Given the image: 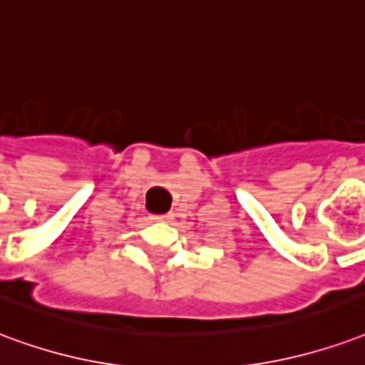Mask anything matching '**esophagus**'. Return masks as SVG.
<instances>
[{
    "mask_svg": "<svg viewBox=\"0 0 365 365\" xmlns=\"http://www.w3.org/2000/svg\"><path fill=\"white\" fill-rule=\"evenodd\" d=\"M153 220H156V222H168L170 218H172V215H153Z\"/></svg>",
    "mask_w": 365,
    "mask_h": 365,
    "instance_id": "34e87169",
    "label": "esophagus"
}]
</instances>
